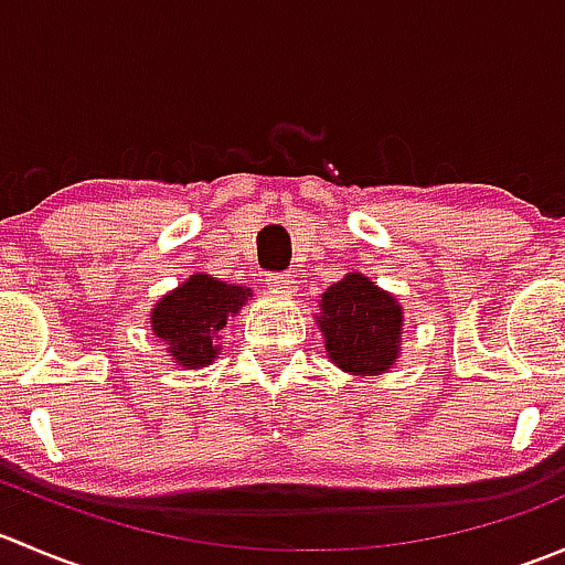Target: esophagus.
I'll return each instance as SVG.
<instances>
[{"mask_svg": "<svg viewBox=\"0 0 565 565\" xmlns=\"http://www.w3.org/2000/svg\"><path fill=\"white\" fill-rule=\"evenodd\" d=\"M267 287H270V292L287 295V298H292V295L298 292V281H295V276H289V273H273V276L267 278Z\"/></svg>", "mask_w": 565, "mask_h": 565, "instance_id": "esophagus-1", "label": "esophagus"}]
</instances>
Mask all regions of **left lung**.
<instances>
[{
  "mask_svg": "<svg viewBox=\"0 0 565 565\" xmlns=\"http://www.w3.org/2000/svg\"><path fill=\"white\" fill-rule=\"evenodd\" d=\"M317 324L330 361L355 377L391 372L402 355V303L363 273H347L324 289Z\"/></svg>",
  "mask_w": 565,
  "mask_h": 565,
  "instance_id": "1",
  "label": "left lung"
}]
</instances>
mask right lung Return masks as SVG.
<instances>
[{
	"label": "right lung",
	"mask_w": 565,
	"mask_h": 565,
	"mask_svg": "<svg viewBox=\"0 0 565 565\" xmlns=\"http://www.w3.org/2000/svg\"><path fill=\"white\" fill-rule=\"evenodd\" d=\"M250 298L248 287L193 273L152 306L150 330L167 344L172 366L204 369L221 355V330Z\"/></svg>",
	"instance_id": "obj_1"
}]
</instances>
